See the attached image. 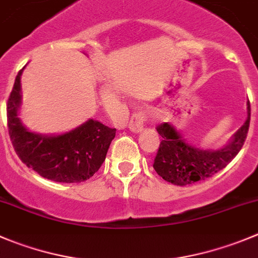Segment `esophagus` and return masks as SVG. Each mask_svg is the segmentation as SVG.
Returning <instances> with one entry per match:
<instances>
[{
  "mask_svg": "<svg viewBox=\"0 0 258 258\" xmlns=\"http://www.w3.org/2000/svg\"><path fill=\"white\" fill-rule=\"evenodd\" d=\"M144 124H146V116H144L143 112H136L129 121V129L133 133H139V132L143 131Z\"/></svg>",
  "mask_w": 258,
  "mask_h": 258,
  "instance_id": "34e87169",
  "label": "esophagus"
}]
</instances>
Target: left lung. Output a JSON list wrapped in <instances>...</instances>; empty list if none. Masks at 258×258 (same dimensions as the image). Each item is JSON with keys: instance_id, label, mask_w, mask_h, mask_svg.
Returning <instances> with one entry per match:
<instances>
[{"instance_id": "obj_1", "label": "left lung", "mask_w": 258, "mask_h": 258, "mask_svg": "<svg viewBox=\"0 0 258 258\" xmlns=\"http://www.w3.org/2000/svg\"><path fill=\"white\" fill-rule=\"evenodd\" d=\"M249 119L251 106L247 102L246 121L219 149L199 148L187 143L172 124L158 125L157 132L162 137V142L154 158V170L163 180L177 186L191 185L212 177L239 153L248 133Z\"/></svg>"}]
</instances>
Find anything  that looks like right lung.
<instances>
[{"mask_svg": "<svg viewBox=\"0 0 258 258\" xmlns=\"http://www.w3.org/2000/svg\"><path fill=\"white\" fill-rule=\"evenodd\" d=\"M24 68L17 73L7 101V125L15 152L44 178L66 183L88 180L104 163L116 129L88 119L63 134L46 136L29 131L19 117Z\"/></svg>", "mask_w": 258, "mask_h": 258, "instance_id": "obj_1", "label": "right lung"}]
</instances>
